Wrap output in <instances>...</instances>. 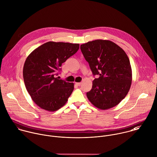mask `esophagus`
I'll return each instance as SVG.
<instances>
[{"label": "esophagus", "instance_id": "obj_1", "mask_svg": "<svg viewBox=\"0 0 157 157\" xmlns=\"http://www.w3.org/2000/svg\"><path fill=\"white\" fill-rule=\"evenodd\" d=\"M76 84L78 86H80L81 85V82H76Z\"/></svg>", "mask_w": 157, "mask_h": 157}]
</instances>
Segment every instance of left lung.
<instances>
[{"label": "left lung", "mask_w": 157, "mask_h": 157, "mask_svg": "<svg viewBox=\"0 0 157 157\" xmlns=\"http://www.w3.org/2000/svg\"><path fill=\"white\" fill-rule=\"evenodd\" d=\"M80 48L93 75H99L87 92V98L100 109L116 106L126 97L132 84V71L127 54L117 44L106 40L89 41Z\"/></svg>", "instance_id": "obj_1"}]
</instances>
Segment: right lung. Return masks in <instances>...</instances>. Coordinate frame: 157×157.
<instances>
[{
	"label": "right lung",
	"instance_id": "1",
	"mask_svg": "<svg viewBox=\"0 0 157 157\" xmlns=\"http://www.w3.org/2000/svg\"><path fill=\"white\" fill-rule=\"evenodd\" d=\"M79 44L49 41L33 50L23 67L25 88L35 103L43 109L56 111L65 105L74 84L56 78L62 64L74 55Z\"/></svg>",
	"mask_w": 157,
	"mask_h": 157
}]
</instances>
